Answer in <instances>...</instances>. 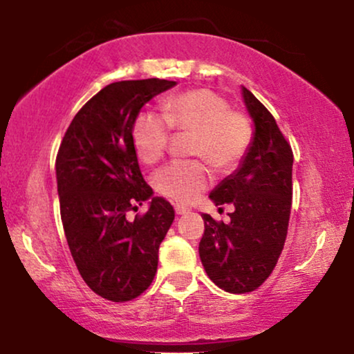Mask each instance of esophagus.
Returning a JSON list of instances; mask_svg holds the SVG:
<instances>
[{"mask_svg": "<svg viewBox=\"0 0 354 354\" xmlns=\"http://www.w3.org/2000/svg\"><path fill=\"white\" fill-rule=\"evenodd\" d=\"M174 211H176V214H186L189 211V208H186V206L183 205H176L174 206Z\"/></svg>", "mask_w": 354, "mask_h": 354, "instance_id": "34e87169", "label": "esophagus"}]
</instances>
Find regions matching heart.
<instances>
[{
	"label": "heart",
	"instance_id": "obj_1",
	"mask_svg": "<svg viewBox=\"0 0 354 354\" xmlns=\"http://www.w3.org/2000/svg\"><path fill=\"white\" fill-rule=\"evenodd\" d=\"M171 131L189 135L186 154L198 156L218 173L236 169L253 143V124L243 111L208 88H193L168 96L161 115L140 113L131 124V143L145 165L163 160L171 143ZM201 160L173 161L154 176L161 194L178 203H191L209 183V169Z\"/></svg>",
	"mask_w": 354,
	"mask_h": 354
}]
</instances>
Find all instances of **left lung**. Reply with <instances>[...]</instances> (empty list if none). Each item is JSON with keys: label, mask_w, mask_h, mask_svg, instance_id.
<instances>
[{"label": "left lung", "mask_w": 354, "mask_h": 354, "mask_svg": "<svg viewBox=\"0 0 354 354\" xmlns=\"http://www.w3.org/2000/svg\"><path fill=\"white\" fill-rule=\"evenodd\" d=\"M254 138L241 168L223 180L209 198L233 205L230 221L203 214L200 258L216 286L228 293L258 290L273 273L288 234L293 196V149L268 111L243 88ZM221 209V208H219Z\"/></svg>", "instance_id": "obj_1"}]
</instances>
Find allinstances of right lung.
I'll return each mask as SVG.
<instances>
[{
	"label": "right lung",
	"instance_id": "1",
	"mask_svg": "<svg viewBox=\"0 0 354 354\" xmlns=\"http://www.w3.org/2000/svg\"><path fill=\"white\" fill-rule=\"evenodd\" d=\"M174 81L149 78L104 86L73 118L56 154L59 211L81 278L101 298L131 301L149 288L158 250L174 219L171 203L153 196L131 143L140 109ZM150 209L127 218L141 202Z\"/></svg>",
	"mask_w": 354,
	"mask_h": 354
}]
</instances>
